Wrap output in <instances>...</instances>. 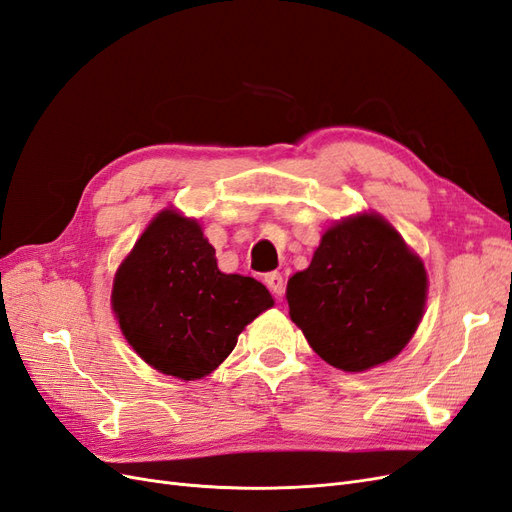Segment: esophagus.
Returning <instances> with one entry per match:
<instances>
[{"label": "esophagus", "mask_w": 512, "mask_h": 512, "mask_svg": "<svg viewBox=\"0 0 512 512\" xmlns=\"http://www.w3.org/2000/svg\"><path fill=\"white\" fill-rule=\"evenodd\" d=\"M265 284H267V288L275 294L277 299H282L284 297V290H286V282H284V277L277 273V271H271V273H267L265 275Z\"/></svg>", "instance_id": "esophagus-1"}]
</instances>
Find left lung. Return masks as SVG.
Listing matches in <instances>:
<instances>
[{
  "instance_id": "1",
  "label": "left lung",
  "mask_w": 512,
  "mask_h": 512,
  "mask_svg": "<svg viewBox=\"0 0 512 512\" xmlns=\"http://www.w3.org/2000/svg\"><path fill=\"white\" fill-rule=\"evenodd\" d=\"M290 318L322 361L365 371L412 339L427 301V271L378 213L335 222L305 271L288 280Z\"/></svg>"
}]
</instances>
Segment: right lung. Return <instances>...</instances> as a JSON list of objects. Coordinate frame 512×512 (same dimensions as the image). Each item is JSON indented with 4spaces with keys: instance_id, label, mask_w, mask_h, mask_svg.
Returning a JSON list of instances; mask_svg holds the SVG:
<instances>
[{
    "instance_id": "right-lung-1",
    "label": "right lung",
    "mask_w": 512,
    "mask_h": 512,
    "mask_svg": "<svg viewBox=\"0 0 512 512\" xmlns=\"http://www.w3.org/2000/svg\"><path fill=\"white\" fill-rule=\"evenodd\" d=\"M113 312L128 344L153 369L181 380L209 376L265 309L271 292L254 277L218 269L196 220L158 213L121 262Z\"/></svg>"
}]
</instances>
